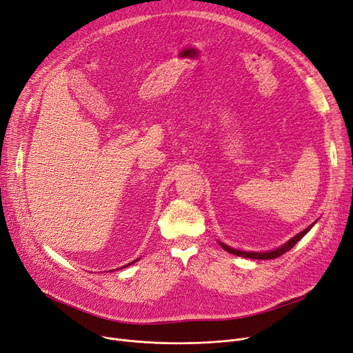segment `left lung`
I'll use <instances>...</instances> for the list:
<instances>
[{"instance_id":"obj_1","label":"left lung","mask_w":353,"mask_h":353,"mask_svg":"<svg viewBox=\"0 0 353 353\" xmlns=\"http://www.w3.org/2000/svg\"><path fill=\"white\" fill-rule=\"evenodd\" d=\"M312 226L313 225H310V226H307L304 229V231H301L300 234H297L296 236H293L291 238L288 242H285L284 245H281L280 248H277V250H274V251H267V252H248V251H239V250H235V248H231V247H228V245H225L223 242H219V245L221 247L225 250V251H228V252H231V254H234V255H238V256H243V258H252V259H272V258H277V256H281L283 254H285L287 251H290L291 248L294 247V245L305 235L307 234L310 229H312Z\"/></svg>"}]
</instances>
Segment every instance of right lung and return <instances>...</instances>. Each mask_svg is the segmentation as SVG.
Segmentation results:
<instances>
[{"label": "right lung", "instance_id": "obj_1", "mask_svg": "<svg viewBox=\"0 0 353 353\" xmlns=\"http://www.w3.org/2000/svg\"><path fill=\"white\" fill-rule=\"evenodd\" d=\"M140 259V258H139ZM139 259H135V261H132V263H130V264H127V265H131V264H134V263H137V261H139ZM127 265H124V267H121V268H125ZM119 270V268H118Z\"/></svg>", "mask_w": 353, "mask_h": 353}]
</instances>
